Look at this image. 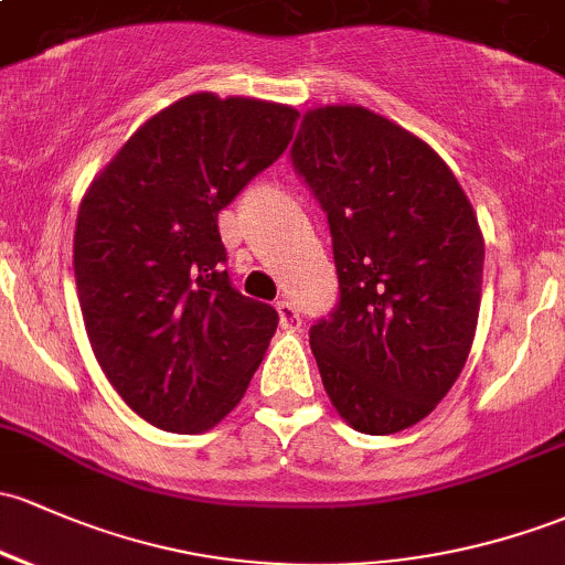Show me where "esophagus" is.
I'll return each instance as SVG.
<instances>
[{
	"instance_id": "obj_1",
	"label": "esophagus",
	"mask_w": 565,
	"mask_h": 565,
	"mask_svg": "<svg viewBox=\"0 0 565 565\" xmlns=\"http://www.w3.org/2000/svg\"><path fill=\"white\" fill-rule=\"evenodd\" d=\"M277 315H280L282 329L296 331L301 326V315H299V309H296L294 301H285V299L277 301Z\"/></svg>"
}]
</instances>
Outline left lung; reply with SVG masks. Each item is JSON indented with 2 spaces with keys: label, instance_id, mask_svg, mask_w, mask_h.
Masks as SVG:
<instances>
[{
  "label": "left lung",
  "instance_id": "1",
  "mask_svg": "<svg viewBox=\"0 0 565 565\" xmlns=\"http://www.w3.org/2000/svg\"><path fill=\"white\" fill-rule=\"evenodd\" d=\"M290 161L329 215L339 301L309 329L323 387L361 434L436 409L475 342L484 242L445 161L355 105L309 110Z\"/></svg>",
  "mask_w": 565,
  "mask_h": 565
}]
</instances>
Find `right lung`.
Wrapping results in <instances>:
<instances>
[{"instance_id":"right-lung-1","label":"right lung","mask_w":565,"mask_h":565,"mask_svg":"<svg viewBox=\"0 0 565 565\" xmlns=\"http://www.w3.org/2000/svg\"><path fill=\"white\" fill-rule=\"evenodd\" d=\"M299 113L191 94L142 124L90 183L75 282L102 372L172 434H202L245 396L280 315L228 280L217 212L288 148Z\"/></svg>"}]
</instances>
